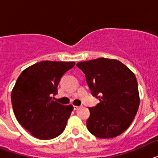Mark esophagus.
<instances>
[{"label":"esophagus","mask_w":158,"mask_h":158,"mask_svg":"<svg viewBox=\"0 0 158 158\" xmlns=\"http://www.w3.org/2000/svg\"><path fill=\"white\" fill-rule=\"evenodd\" d=\"M79 107H80V106H73V109L74 110H77L78 108H79Z\"/></svg>","instance_id":"esophagus-1"}]
</instances>
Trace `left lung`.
<instances>
[{
	"label": "left lung",
	"instance_id": "8db88e82",
	"mask_svg": "<svg viewBox=\"0 0 158 158\" xmlns=\"http://www.w3.org/2000/svg\"><path fill=\"white\" fill-rule=\"evenodd\" d=\"M85 74L92 94L99 98L89 107L87 128L100 139H112L133 122L140 103L136 77L116 59L96 58L77 64Z\"/></svg>",
	"mask_w": 158,
	"mask_h": 158
}]
</instances>
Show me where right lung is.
I'll list each match as a JSON object with an SVG mask.
<instances>
[{
  "mask_svg": "<svg viewBox=\"0 0 158 158\" xmlns=\"http://www.w3.org/2000/svg\"><path fill=\"white\" fill-rule=\"evenodd\" d=\"M74 65V62L42 61L27 67L17 78L11 93L14 114L35 138L49 140L65 130L73 107L54 101L52 96L58 93L62 75Z\"/></svg>",
  "mask_w": 158,
  "mask_h": 158,
  "instance_id": "right-lung-1",
  "label": "right lung"
}]
</instances>
